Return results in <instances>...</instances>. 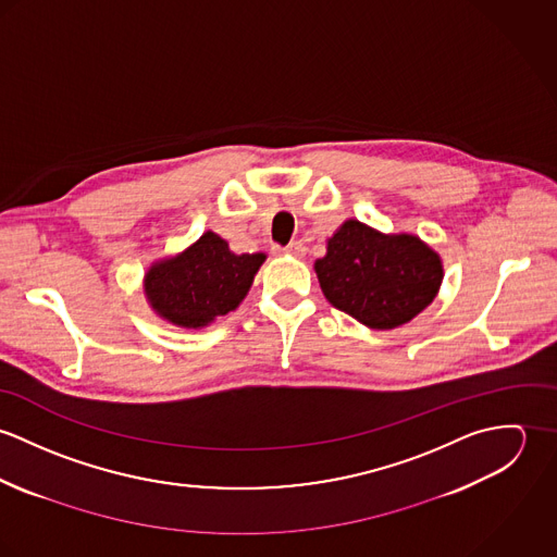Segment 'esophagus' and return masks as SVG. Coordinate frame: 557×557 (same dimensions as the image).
I'll use <instances>...</instances> for the list:
<instances>
[{
	"instance_id": "1",
	"label": "esophagus",
	"mask_w": 557,
	"mask_h": 557,
	"mask_svg": "<svg viewBox=\"0 0 557 557\" xmlns=\"http://www.w3.org/2000/svg\"><path fill=\"white\" fill-rule=\"evenodd\" d=\"M276 250H281V252H285V255H292V257H302L305 255V244L302 242H292V244H287V246H283V248H276Z\"/></svg>"
}]
</instances>
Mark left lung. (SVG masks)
I'll list each match as a JSON object with an SVG mask.
<instances>
[{
  "label": "left lung",
  "mask_w": 557,
  "mask_h": 557,
  "mask_svg": "<svg viewBox=\"0 0 557 557\" xmlns=\"http://www.w3.org/2000/svg\"><path fill=\"white\" fill-rule=\"evenodd\" d=\"M323 296L375 330H391L426 309L442 283V261L416 236H384L347 221L315 261Z\"/></svg>",
  "instance_id": "obj_1"
}]
</instances>
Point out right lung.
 Here are the masks:
<instances>
[{
  "label": "right lung",
  "mask_w": 557,
  "mask_h": 557,
  "mask_svg": "<svg viewBox=\"0 0 557 557\" xmlns=\"http://www.w3.org/2000/svg\"><path fill=\"white\" fill-rule=\"evenodd\" d=\"M263 259V252L234 255L225 239L208 232L180 257L152 265L146 294L171 323L201 327L238 307Z\"/></svg>",
  "instance_id": "right-lung-1"
}]
</instances>
